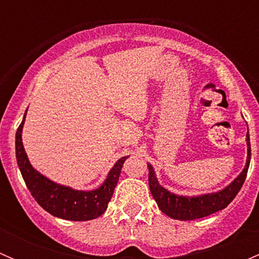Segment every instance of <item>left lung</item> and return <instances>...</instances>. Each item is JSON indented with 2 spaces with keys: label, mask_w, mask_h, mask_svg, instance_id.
<instances>
[{
  "label": "left lung",
  "mask_w": 259,
  "mask_h": 259,
  "mask_svg": "<svg viewBox=\"0 0 259 259\" xmlns=\"http://www.w3.org/2000/svg\"><path fill=\"white\" fill-rule=\"evenodd\" d=\"M245 142H247V161H245L244 169L231 184L215 193L194 195V197L174 194L159 184L154 168L151 166V164H148L149 188H150V193L155 199L159 209L170 218L179 219V221L199 219L224 209L238 194L243 183H244L245 177H247V171L250 163V142L248 132L245 135Z\"/></svg>",
  "instance_id": "8db88e82"
}]
</instances>
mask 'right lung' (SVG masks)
<instances>
[{
	"label": "right lung",
	"instance_id": "add662e5",
	"mask_svg": "<svg viewBox=\"0 0 259 259\" xmlns=\"http://www.w3.org/2000/svg\"><path fill=\"white\" fill-rule=\"evenodd\" d=\"M26 113L16 132V159L26 187L36 202L50 214L66 221H91L104 214L113 197L122 164L127 156L120 158L109 171L105 182L94 190H76L57 184L38 173L28 160L22 144V127Z\"/></svg>",
	"mask_w": 259,
	"mask_h": 259
}]
</instances>
